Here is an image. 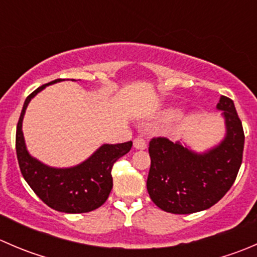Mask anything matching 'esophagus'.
I'll return each instance as SVG.
<instances>
[{
    "label": "esophagus",
    "instance_id": "1",
    "mask_svg": "<svg viewBox=\"0 0 257 257\" xmlns=\"http://www.w3.org/2000/svg\"><path fill=\"white\" fill-rule=\"evenodd\" d=\"M133 147L136 148V149L143 150L147 148V142H145L143 138H136L133 142Z\"/></svg>",
    "mask_w": 257,
    "mask_h": 257
}]
</instances>
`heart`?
I'll return each mask as SVG.
<instances>
[{
  "mask_svg": "<svg viewBox=\"0 0 257 257\" xmlns=\"http://www.w3.org/2000/svg\"><path fill=\"white\" fill-rule=\"evenodd\" d=\"M181 116V110L178 108H169V109L164 110L162 114V118L164 120H175V119L180 118Z\"/></svg>",
  "mask_w": 257,
  "mask_h": 257,
  "instance_id": "b5f03b06",
  "label": "heart"
}]
</instances>
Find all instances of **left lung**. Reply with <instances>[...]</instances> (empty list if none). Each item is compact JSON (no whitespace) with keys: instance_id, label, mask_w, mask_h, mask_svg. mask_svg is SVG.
I'll list each match as a JSON object with an SVG mask.
<instances>
[{"instance_id":"left-lung-1","label":"left lung","mask_w":257,"mask_h":257,"mask_svg":"<svg viewBox=\"0 0 257 257\" xmlns=\"http://www.w3.org/2000/svg\"><path fill=\"white\" fill-rule=\"evenodd\" d=\"M226 136L205 153H195L164 137L149 143L147 189L153 203L172 214H193L211 208L234 184L242 163L243 129L234 102L221 95Z\"/></svg>"}]
</instances>
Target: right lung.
<instances>
[{"mask_svg": "<svg viewBox=\"0 0 257 257\" xmlns=\"http://www.w3.org/2000/svg\"><path fill=\"white\" fill-rule=\"evenodd\" d=\"M61 80L64 79H54L41 85L26 98L17 123L16 153L23 178L43 203L57 211L80 214L98 209L105 203L113 188L114 163L132 149L133 143L103 144L87 160L64 169L48 167L31 157L22 133L23 115L37 93Z\"/></svg>", "mask_w": 257, "mask_h": 257, "instance_id": "1", "label": "right lung"}]
</instances>
